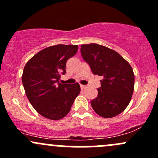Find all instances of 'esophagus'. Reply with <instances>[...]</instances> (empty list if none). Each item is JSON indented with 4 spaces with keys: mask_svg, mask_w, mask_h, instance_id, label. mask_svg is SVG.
Masks as SVG:
<instances>
[{
    "mask_svg": "<svg viewBox=\"0 0 158 158\" xmlns=\"http://www.w3.org/2000/svg\"><path fill=\"white\" fill-rule=\"evenodd\" d=\"M81 86V89H85V88L86 87V86H85V85H82V84H81V86Z\"/></svg>",
    "mask_w": 158,
    "mask_h": 158,
    "instance_id": "1",
    "label": "esophagus"
}]
</instances>
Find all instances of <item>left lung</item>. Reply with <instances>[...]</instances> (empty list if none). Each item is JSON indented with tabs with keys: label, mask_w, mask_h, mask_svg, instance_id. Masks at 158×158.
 I'll list each match as a JSON object with an SVG mask.
<instances>
[{
	"label": "left lung",
	"mask_w": 158,
	"mask_h": 158,
	"mask_svg": "<svg viewBox=\"0 0 158 158\" xmlns=\"http://www.w3.org/2000/svg\"><path fill=\"white\" fill-rule=\"evenodd\" d=\"M83 59L93 74L102 76L98 96L91 101L95 112L109 118L123 112L131 100L134 73L130 64L118 52L96 44L81 46Z\"/></svg>",
	"instance_id": "left-lung-1"
}]
</instances>
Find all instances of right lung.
<instances>
[{"label":"right lung","mask_w":158,"mask_h":158,"mask_svg":"<svg viewBox=\"0 0 158 158\" xmlns=\"http://www.w3.org/2000/svg\"><path fill=\"white\" fill-rule=\"evenodd\" d=\"M77 49V45L51 46L35 54L25 66L22 81L25 94L34 108L46 118H64L81 92L77 83H60L68 59L75 55Z\"/></svg>","instance_id":"1"}]
</instances>
